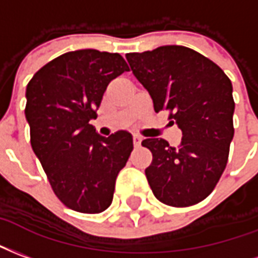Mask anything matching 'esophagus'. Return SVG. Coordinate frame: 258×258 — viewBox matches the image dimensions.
Returning a JSON list of instances; mask_svg holds the SVG:
<instances>
[{
	"label": "esophagus",
	"instance_id": "34e87169",
	"mask_svg": "<svg viewBox=\"0 0 258 258\" xmlns=\"http://www.w3.org/2000/svg\"><path fill=\"white\" fill-rule=\"evenodd\" d=\"M133 144H135V147H139V146L142 144V136L135 135V136H133Z\"/></svg>",
	"mask_w": 258,
	"mask_h": 258
}]
</instances>
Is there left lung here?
Wrapping results in <instances>:
<instances>
[{"label":"left lung","instance_id":"left-lung-1","mask_svg":"<svg viewBox=\"0 0 258 258\" xmlns=\"http://www.w3.org/2000/svg\"><path fill=\"white\" fill-rule=\"evenodd\" d=\"M132 73L151 96L154 110H169L181 132L178 147L146 139L152 152L146 169L152 192L162 204L185 208L204 201L219 183L234 137L232 84L219 66L180 45L127 53Z\"/></svg>","mask_w":258,"mask_h":258}]
</instances>
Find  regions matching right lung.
Masks as SVG:
<instances>
[{
	"mask_svg": "<svg viewBox=\"0 0 258 258\" xmlns=\"http://www.w3.org/2000/svg\"><path fill=\"white\" fill-rule=\"evenodd\" d=\"M127 70L119 53L74 50L39 69L26 89L34 154L56 197L75 212L101 213L110 206L133 150L129 132L103 137L89 123L108 84Z\"/></svg>",
	"mask_w": 258,
	"mask_h": 258,
	"instance_id": "1",
	"label": "right lung"
}]
</instances>
